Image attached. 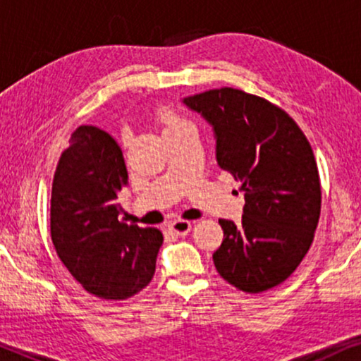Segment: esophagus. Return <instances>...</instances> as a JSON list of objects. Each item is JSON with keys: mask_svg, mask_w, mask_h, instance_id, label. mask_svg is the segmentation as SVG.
<instances>
[{"mask_svg": "<svg viewBox=\"0 0 361 361\" xmlns=\"http://www.w3.org/2000/svg\"><path fill=\"white\" fill-rule=\"evenodd\" d=\"M169 229L178 235H186L192 229V222L190 221H183V219H178V221H173L169 224Z\"/></svg>", "mask_w": 361, "mask_h": 361, "instance_id": "esophagus-1", "label": "esophagus"}]
</instances>
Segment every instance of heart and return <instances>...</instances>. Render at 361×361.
Segmentation results:
<instances>
[{
  "label": "heart",
  "mask_w": 361,
  "mask_h": 361,
  "mask_svg": "<svg viewBox=\"0 0 361 361\" xmlns=\"http://www.w3.org/2000/svg\"><path fill=\"white\" fill-rule=\"evenodd\" d=\"M181 126H190V123L186 122V120L178 117V115L171 114V111H168V114H164V132L171 130V128L181 127Z\"/></svg>",
  "instance_id": "heart-1"
}]
</instances>
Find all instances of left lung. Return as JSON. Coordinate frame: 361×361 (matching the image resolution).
<instances>
[{
    "mask_svg": "<svg viewBox=\"0 0 361 361\" xmlns=\"http://www.w3.org/2000/svg\"><path fill=\"white\" fill-rule=\"evenodd\" d=\"M214 126L217 163L241 181V224L221 219L224 241L214 252L219 275L259 293L295 271L321 217V180L307 137L285 110L238 88L185 98Z\"/></svg>",
    "mask_w": 361,
    "mask_h": 361,
    "instance_id": "1",
    "label": "left lung"
}]
</instances>
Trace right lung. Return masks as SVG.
<instances>
[{"mask_svg": "<svg viewBox=\"0 0 361 361\" xmlns=\"http://www.w3.org/2000/svg\"><path fill=\"white\" fill-rule=\"evenodd\" d=\"M127 183L114 137L98 127H78L54 173L51 238L82 288L106 300L128 299L147 287L163 244L154 227L118 221V192Z\"/></svg>", "mask_w": 361, "mask_h": 361, "instance_id": "add662e5", "label": "right lung"}]
</instances>
